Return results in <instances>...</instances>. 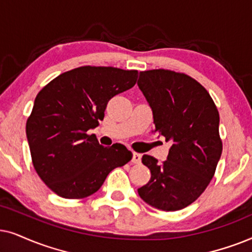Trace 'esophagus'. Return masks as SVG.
<instances>
[{"instance_id": "obj_1", "label": "esophagus", "mask_w": 252, "mask_h": 252, "mask_svg": "<svg viewBox=\"0 0 252 252\" xmlns=\"http://www.w3.org/2000/svg\"><path fill=\"white\" fill-rule=\"evenodd\" d=\"M140 161H142V154L139 153H133L132 156V162L133 163H140Z\"/></svg>"}]
</instances>
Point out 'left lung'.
<instances>
[{
    "instance_id": "1",
    "label": "left lung",
    "mask_w": 252,
    "mask_h": 252,
    "mask_svg": "<svg viewBox=\"0 0 252 252\" xmlns=\"http://www.w3.org/2000/svg\"><path fill=\"white\" fill-rule=\"evenodd\" d=\"M137 85L152 109L153 132L172 143L162 163L143 156L151 179L138 194L158 210H182L204 192L216 172L222 152L219 113L209 92L184 73L142 71Z\"/></svg>"
}]
</instances>
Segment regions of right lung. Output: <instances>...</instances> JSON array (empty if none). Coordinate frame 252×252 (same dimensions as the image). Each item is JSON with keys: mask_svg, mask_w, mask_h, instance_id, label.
Returning <instances> with one entry per match:
<instances>
[{"mask_svg": "<svg viewBox=\"0 0 252 252\" xmlns=\"http://www.w3.org/2000/svg\"><path fill=\"white\" fill-rule=\"evenodd\" d=\"M137 75L113 66H80L38 93L26 136L36 173L60 197L91 196L114 168L131 160V151L122 144L105 147L87 131L103 120L114 95L135 85Z\"/></svg>", "mask_w": 252, "mask_h": 252, "instance_id": "1", "label": "right lung"}]
</instances>
